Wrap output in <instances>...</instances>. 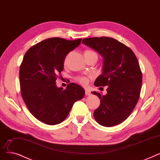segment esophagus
<instances>
[{
	"instance_id": "34e87169",
	"label": "esophagus",
	"mask_w": 160,
	"mask_h": 160,
	"mask_svg": "<svg viewBox=\"0 0 160 160\" xmlns=\"http://www.w3.org/2000/svg\"><path fill=\"white\" fill-rule=\"evenodd\" d=\"M85 95L86 96H90L91 95V92L88 90H85Z\"/></svg>"
}]
</instances>
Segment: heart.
Listing matches in <instances>:
<instances>
[{
	"mask_svg": "<svg viewBox=\"0 0 160 160\" xmlns=\"http://www.w3.org/2000/svg\"><path fill=\"white\" fill-rule=\"evenodd\" d=\"M92 54H96V53L92 50H86L85 51V55H92ZM68 57H66L65 60H64V63H66ZM92 75H89L88 77H87V76H79L77 78H76V81H77L78 82H79L81 85H83V86H86L88 85V81H89V78H92Z\"/></svg>",
	"mask_w": 160,
	"mask_h": 160,
	"instance_id": "b5f03b06",
	"label": "heart"
}]
</instances>
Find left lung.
<instances>
[{
  "mask_svg": "<svg viewBox=\"0 0 160 160\" xmlns=\"http://www.w3.org/2000/svg\"><path fill=\"white\" fill-rule=\"evenodd\" d=\"M82 42L103 58L102 73L94 85L108 86L105 95L92 92L100 99L94 117L103 126L118 125L131 115L140 97L142 77L138 60L130 48L112 38H90Z\"/></svg>",
  "mask_w": 160,
  "mask_h": 160,
  "instance_id": "8db88e82",
  "label": "left lung"
}]
</instances>
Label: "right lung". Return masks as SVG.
<instances>
[{
    "instance_id": "add662e5",
    "label": "right lung",
    "mask_w": 160,
    "mask_h": 160,
    "mask_svg": "<svg viewBox=\"0 0 160 160\" xmlns=\"http://www.w3.org/2000/svg\"><path fill=\"white\" fill-rule=\"evenodd\" d=\"M81 39L51 38L36 43L25 53L20 66L21 94L30 113L48 125L61 123L73 103L84 97L85 90L75 83L66 89L56 86L66 55Z\"/></svg>"
}]
</instances>
